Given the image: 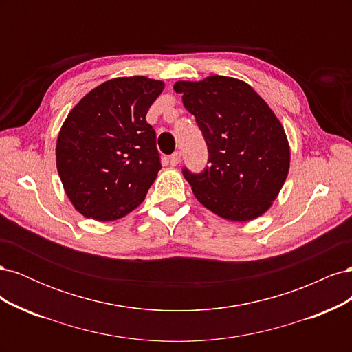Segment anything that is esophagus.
<instances>
[{"mask_svg":"<svg viewBox=\"0 0 352 352\" xmlns=\"http://www.w3.org/2000/svg\"><path fill=\"white\" fill-rule=\"evenodd\" d=\"M180 160H182V154H180V153L177 151V153L170 155V164H172V166L175 167V166H177V164L180 163Z\"/></svg>","mask_w":352,"mask_h":352,"instance_id":"34e87169","label":"esophagus"}]
</instances>
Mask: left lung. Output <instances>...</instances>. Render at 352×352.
Here are the masks:
<instances>
[{
	"instance_id": "8db88e82",
	"label": "left lung",
	"mask_w": 352,
	"mask_h": 352,
	"mask_svg": "<svg viewBox=\"0 0 352 352\" xmlns=\"http://www.w3.org/2000/svg\"><path fill=\"white\" fill-rule=\"evenodd\" d=\"M173 89L195 116L208 146L201 175L184 170L195 198L216 216L250 221L278 198L289 173L291 148L280 120L247 82L212 74L179 80Z\"/></svg>"
}]
</instances>
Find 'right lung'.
Instances as JSON below:
<instances>
[{"instance_id":"obj_1","label":"right lung","mask_w":352,"mask_h":352,"mask_svg":"<svg viewBox=\"0 0 352 352\" xmlns=\"http://www.w3.org/2000/svg\"><path fill=\"white\" fill-rule=\"evenodd\" d=\"M164 89L146 76L114 78L74 105L57 136L63 188L82 216L113 221L142 204L162 168L146 113Z\"/></svg>"}]
</instances>
